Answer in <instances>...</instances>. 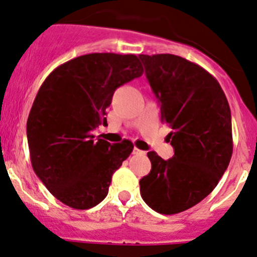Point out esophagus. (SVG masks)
I'll return each instance as SVG.
<instances>
[{"mask_svg": "<svg viewBox=\"0 0 257 257\" xmlns=\"http://www.w3.org/2000/svg\"><path fill=\"white\" fill-rule=\"evenodd\" d=\"M134 154H135V155L145 154V151H141V150H139V149H137V147H135V149H134Z\"/></svg>", "mask_w": 257, "mask_h": 257, "instance_id": "34e87169", "label": "esophagus"}]
</instances>
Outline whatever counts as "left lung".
<instances>
[{
	"instance_id": "left-lung-1",
	"label": "left lung",
	"mask_w": 257,
	"mask_h": 257,
	"mask_svg": "<svg viewBox=\"0 0 257 257\" xmlns=\"http://www.w3.org/2000/svg\"><path fill=\"white\" fill-rule=\"evenodd\" d=\"M139 57L175 151L166 161L147 152L151 171L140 180V192L159 214H179L202 201L230 164V106L220 83L201 66L170 53Z\"/></svg>"
}]
</instances>
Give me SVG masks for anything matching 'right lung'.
I'll list each match as a JSON object with an SVG mask.
<instances>
[{
  "label": "right lung",
  "instance_id": "obj_1",
  "mask_svg": "<svg viewBox=\"0 0 257 257\" xmlns=\"http://www.w3.org/2000/svg\"><path fill=\"white\" fill-rule=\"evenodd\" d=\"M142 73L135 55L88 53L43 81L27 120V141L34 171L62 204L87 210L107 196L113 172L134 145L95 140L92 131L106 123L116 88Z\"/></svg>",
  "mask_w": 257,
  "mask_h": 257
}]
</instances>
